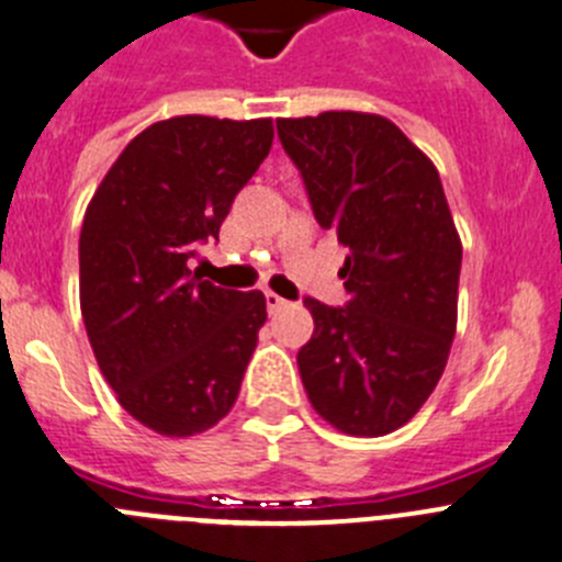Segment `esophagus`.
Segmentation results:
<instances>
[{
	"label": "esophagus",
	"instance_id": "obj_1",
	"mask_svg": "<svg viewBox=\"0 0 562 562\" xmlns=\"http://www.w3.org/2000/svg\"><path fill=\"white\" fill-rule=\"evenodd\" d=\"M263 296H266V307H269V313L282 311V307L288 305L285 299H282L280 293H274V291H263Z\"/></svg>",
	"mask_w": 562,
	"mask_h": 562
}]
</instances>
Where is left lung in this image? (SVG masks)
I'll use <instances>...</instances> for the list:
<instances>
[{"mask_svg":"<svg viewBox=\"0 0 562 562\" xmlns=\"http://www.w3.org/2000/svg\"><path fill=\"white\" fill-rule=\"evenodd\" d=\"M282 149L313 216L349 249L344 307L305 299L313 338L296 355L307 400L346 435H387L438 385L458 327L460 246L432 160L382 115L280 119Z\"/></svg>","mask_w":562,"mask_h":562,"instance_id":"1","label":"left lung"}]
</instances>
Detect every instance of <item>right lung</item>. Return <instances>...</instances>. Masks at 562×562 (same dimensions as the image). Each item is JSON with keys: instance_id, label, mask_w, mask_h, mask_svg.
<instances>
[{"instance_id": "obj_1", "label": "right lung", "mask_w": 562, "mask_h": 562, "mask_svg": "<svg viewBox=\"0 0 562 562\" xmlns=\"http://www.w3.org/2000/svg\"><path fill=\"white\" fill-rule=\"evenodd\" d=\"M271 119L177 115L135 135L110 166L80 233V307L124 411L169 438L222 422L266 322L260 291L191 271L233 199L266 160Z\"/></svg>"}]
</instances>
